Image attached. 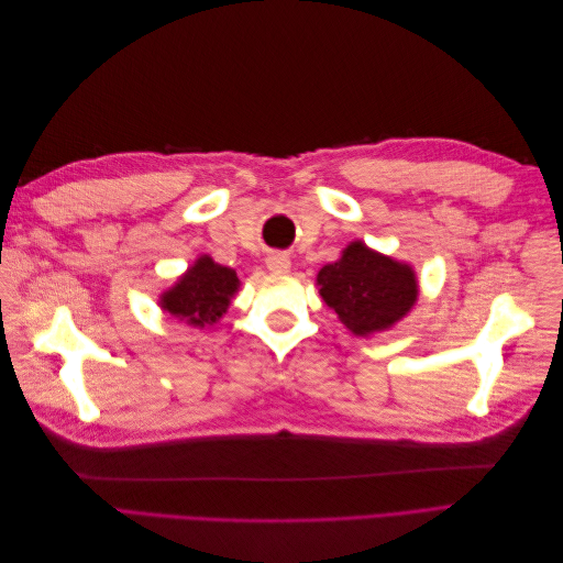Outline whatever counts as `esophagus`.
Segmentation results:
<instances>
[{"label":"esophagus","instance_id":"obj_1","mask_svg":"<svg viewBox=\"0 0 563 563\" xmlns=\"http://www.w3.org/2000/svg\"><path fill=\"white\" fill-rule=\"evenodd\" d=\"M265 265H267L269 269H275V272H286L288 267H291V261H288V255H286V253L272 251V253H267Z\"/></svg>","mask_w":563,"mask_h":563}]
</instances>
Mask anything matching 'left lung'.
Masks as SVG:
<instances>
[{
  "mask_svg": "<svg viewBox=\"0 0 563 563\" xmlns=\"http://www.w3.org/2000/svg\"><path fill=\"white\" fill-rule=\"evenodd\" d=\"M319 294L345 327L366 335L399 321L418 296L413 269L354 242L343 258L323 265L317 275Z\"/></svg>",
  "mask_w": 563,
  "mask_h": 563,
  "instance_id": "obj_1",
  "label": "left lung"
}]
</instances>
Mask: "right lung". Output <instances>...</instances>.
Returning a JSON list of instances; mask_svg holds the SVG:
<instances>
[{
  "label": "right lung",
  "instance_id": "add662e5",
  "mask_svg": "<svg viewBox=\"0 0 563 563\" xmlns=\"http://www.w3.org/2000/svg\"><path fill=\"white\" fill-rule=\"evenodd\" d=\"M236 286H240V279H236L234 269L218 265L203 255L195 267L185 272V277L172 291L164 294L162 308L187 323H195V327L216 323L223 312H228Z\"/></svg>",
  "mask_w": 563,
  "mask_h": 563
}]
</instances>
